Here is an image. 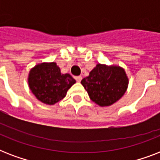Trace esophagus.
I'll return each mask as SVG.
<instances>
[{
    "instance_id": "obj_1",
    "label": "esophagus",
    "mask_w": 160,
    "mask_h": 160,
    "mask_svg": "<svg viewBox=\"0 0 160 160\" xmlns=\"http://www.w3.org/2000/svg\"><path fill=\"white\" fill-rule=\"evenodd\" d=\"M75 79L77 82L80 83V81H81V80H82V77H81V76H76V77H75Z\"/></svg>"
}]
</instances>
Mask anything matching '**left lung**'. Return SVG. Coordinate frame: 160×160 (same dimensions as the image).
<instances>
[{"mask_svg":"<svg viewBox=\"0 0 160 160\" xmlns=\"http://www.w3.org/2000/svg\"><path fill=\"white\" fill-rule=\"evenodd\" d=\"M81 84L93 102L107 107L123 97L128 89L129 78L119 65L97 64Z\"/></svg>","mask_w":160,"mask_h":160,"instance_id":"8db88e82","label":"left lung"}]
</instances>
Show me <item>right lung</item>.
I'll return each instance as SVG.
<instances>
[{"instance_id": "1", "label": "right lung", "mask_w": 160, "mask_h": 160, "mask_svg": "<svg viewBox=\"0 0 160 160\" xmlns=\"http://www.w3.org/2000/svg\"><path fill=\"white\" fill-rule=\"evenodd\" d=\"M28 85L36 98L43 104L53 105L65 97L75 83L70 74H62L55 62H42L31 68Z\"/></svg>"}]
</instances>
